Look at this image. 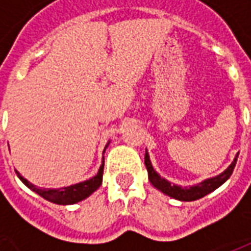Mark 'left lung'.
Masks as SVG:
<instances>
[{
  "label": "left lung",
  "instance_id": "left-lung-1",
  "mask_svg": "<svg viewBox=\"0 0 251 251\" xmlns=\"http://www.w3.org/2000/svg\"><path fill=\"white\" fill-rule=\"evenodd\" d=\"M238 154L234 157L232 163L227 167L222 174L216 175L214 177L210 179H205L203 181H200L198 184L189 185V187H181V185L174 184L171 183L165 177H161L160 175L154 171L152 163H151V158H149V153L148 151L145 152V167H147L148 176H149V181L152 183L154 188H157L158 191H161L163 194L168 195L171 198H174L180 201H194V200L201 199L205 195L211 194L212 191H215L216 188H219L223 183H226L228 177L231 176L234 167L237 164Z\"/></svg>",
  "mask_w": 251,
  "mask_h": 251
}]
</instances>
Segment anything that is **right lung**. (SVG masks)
<instances>
[{"label":"right lung","instance_id":"obj_1","mask_svg":"<svg viewBox=\"0 0 251 251\" xmlns=\"http://www.w3.org/2000/svg\"><path fill=\"white\" fill-rule=\"evenodd\" d=\"M109 144L110 141L106 144L103 153L106 151V148L109 147ZM16 174L19 176V179L28 188L32 189L37 195H40L41 198H44L46 200L51 201V203H55V204L68 205L75 204V203H79L82 200L87 199L90 195H93L100 187V184H102V176H103V161H102V165L99 167L98 174L95 175V176L90 177L88 180H84L82 183L68 185V187H62V188H41V187H36L35 184H32L30 181L24 179L17 171H16Z\"/></svg>","mask_w":251,"mask_h":251}]
</instances>
